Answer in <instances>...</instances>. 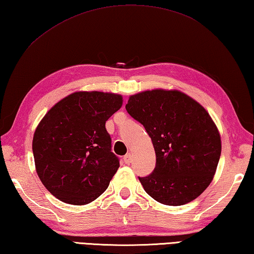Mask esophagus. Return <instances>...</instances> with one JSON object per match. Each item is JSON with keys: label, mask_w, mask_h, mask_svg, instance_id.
Returning a JSON list of instances; mask_svg holds the SVG:
<instances>
[{"label": "esophagus", "mask_w": 254, "mask_h": 254, "mask_svg": "<svg viewBox=\"0 0 254 254\" xmlns=\"http://www.w3.org/2000/svg\"><path fill=\"white\" fill-rule=\"evenodd\" d=\"M123 161H124V163H126V164H130L132 162V155L130 153H127V155H124Z\"/></svg>", "instance_id": "obj_1"}]
</instances>
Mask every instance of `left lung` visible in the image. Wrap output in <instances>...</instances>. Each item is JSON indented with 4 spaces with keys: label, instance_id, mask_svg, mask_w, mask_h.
<instances>
[{
    "label": "left lung",
    "instance_id": "obj_1",
    "mask_svg": "<svg viewBox=\"0 0 254 254\" xmlns=\"http://www.w3.org/2000/svg\"><path fill=\"white\" fill-rule=\"evenodd\" d=\"M126 109L154 146L153 172L139 177L145 192L173 206L196 199L213 180L221 155L220 133L205 109L175 90L141 92Z\"/></svg>",
    "mask_w": 254,
    "mask_h": 254
}]
</instances>
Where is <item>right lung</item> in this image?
<instances>
[{
	"label": "right lung",
	"instance_id": "1",
	"mask_svg": "<svg viewBox=\"0 0 254 254\" xmlns=\"http://www.w3.org/2000/svg\"><path fill=\"white\" fill-rule=\"evenodd\" d=\"M122 96L75 92L58 102L36 127V172L52 194L83 205L102 194L120 167L105 122L122 107Z\"/></svg>",
	"mask_w": 254,
	"mask_h": 254
}]
</instances>
